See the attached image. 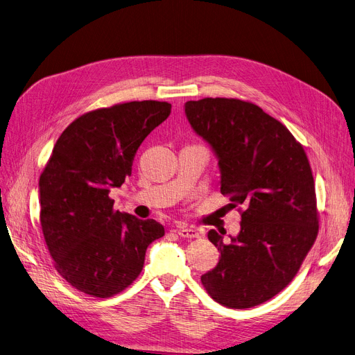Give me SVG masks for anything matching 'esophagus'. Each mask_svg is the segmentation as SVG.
Wrapping results in <instances>:
<instances>
[{
  "instance_id": "34e87169",
  "label": "esophagus",
  "mask_w": 355,
  "mask_h": 355,
  "mask_svg": "<svg viewBox=\"0 0 355 355\" xmlns=\"http://www.w3.org/2000/svg\"><path fill=\"white\" fill-rule=\"evenodd\" d=\"M178 234L184 239H196L200 236V232L196 227H180Z\"/></svg>"
}]
</instances>
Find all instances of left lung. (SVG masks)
<instances>
[{
	"mask_svg": "<svg viewBox=\"0 0 355 355\" xmlns=\"http://www.w3.org/2000/svg\"><path fill=\"white\" fill-rule=\"evenodd\" d=\"M184 109L218 161L221 194L230 196V207L245 209L229 243L209 232L220 257L201 284L227 308L263 304L292 281L318 234L306 154L286 126L253 103L206 98Z\"/></svg>",
	"mask_w": 355,
	"mask_h": 355,
	"instance_id": "8db88e82",
	"label": "left lung"
}]
</instances>
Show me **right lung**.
I'll return each instance as SVG.
<instances>
[{
  "label": "right lung",
  "mask_w": 355,
  "mask_h": 355,
  "mask_svg": "<svg viewBox=\"0 0 355 355\" xmlns=\"http://www.w3.org/2000/svg\"><path fill=\"white\" fill-rule=\"evenodd\" d=\"M171 105L142 101L92 110L73 121L40 175V221L54 266L87 295L107 297L132 284L146 248L164 236L155 220L114 210L110 189L132 173L142 141Z\"/></svg>",
  "instance_id": "1"
}]
</instances>
